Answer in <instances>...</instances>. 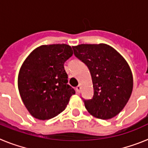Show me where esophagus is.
Here are the masks:
<instances>
[{"mask_svg":"<svg viewBox=\"0 0 148 148\" xmlns=\"http://www.w3.org/2000/svg\"><path fill=\"white\" fill-rule=\"evenodd\" d=\"M75 90H76L77 92H80V91H81V86L80 85L77 86V87H75Z\"/></svg>","mask_w":148,"mask_h":148,"instance_id":"esophagus-1","label":"esophagus"}]
</instances>
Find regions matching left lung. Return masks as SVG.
Segmentation results:
<instances>
[{"label":"left lung","mask_w":148,"mask_h":148,"mask_svg":"<svg viewBox=\"0 0 148 148\" xmlns=\"http://www.w3.org/2000/svg\"><path fill=\"white\" fill-rule=\"evenodd\" d=\"M74 54L87 66L92 77L94 94L84 100L90 114L100 119H110L124 109L133 91L130 66L114 48L106 44H79Z\"/></svg>","instance_id":"left-lung-1"}]
</instances>
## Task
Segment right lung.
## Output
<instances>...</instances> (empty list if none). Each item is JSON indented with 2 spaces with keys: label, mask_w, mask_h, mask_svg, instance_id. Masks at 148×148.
<instances>
[{
  "label": "right lung",
  "mask_w": 148,
  "mask_h": 148,
  "mask_svg": "<svg viewBox=\"0 0 148 148\" xmlns=\"http://www.w3.org/2000/svg\"><path fill=\"white\" fill-rule=\"evenodd\" d=\"M73 54L67 44L41 45L23 61L18 73V90L23 104L34 118H54L64 110L75 93L67 84L64 66Z\"/></svg>",
  "instance_id": "obj_1"
}]
</instances>
